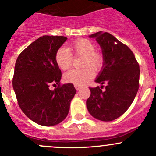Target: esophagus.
<instances>
[{
  "label": "esophagus",
  "instance_id": "obj_1",
  "mask_svg": "<svg viewBox=\"0 0 156 156\" xmlns=\"http://www.w3.org/2000/svg\"><path fill=\"white\" fill-rule=\"evenodd\" d=\"M75 88L76 89V90H79L81 88V87L79 85H75Z\"/></svg>",
  "mask_w": 156,
  "mask_h": 156
}]
</instances>
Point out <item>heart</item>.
Listing matches in <instances>:
<instances>
[{"label": "heart", "mask_w": 156, "mask_h": 156, "mask_svg": "<svg viewBox=\"0 0 156 156\" xmlns=\"http://www.w3.org/2000/svg\"><path fill=\"white\" fill-rule=\"evenodd\" d=\"M70 50L76 55L84 57L83 66L87 68L82 69H73L65 73L64 81L66 83L75 85H83L93 78L94 71H98L101 68L104 63V58L101 53L95 51V45L91 41L86 38H81L72 43L69 45ZM55 62L58 67L62 70H67L73 64V55L69 49L65 47L59 48L55 53ZM88 66L93 68L92 69Z\"/></svg>", "instance_id": "obj_1"}]
</instances>
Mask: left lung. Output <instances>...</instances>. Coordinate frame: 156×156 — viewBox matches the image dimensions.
I'll list each match as a JSON object with an SVG mask.
<instances>
[{
	"label": "left lung",
	"mask_w": 156,
	"mask_h": 156,
	"mask_svg": "<svg viewBox=\"0 0 156 156\" xmlns=\"http://www.w3.org/2000/svg\"><path fill=\"white\" fill-rule=\"evenodd\" d=\"M89 37L95 38L100 45L104 63L95 81L101 87H90L87 109L98 120L113 121L127 110L136 98L139 87V65L131 49L108 32H98ZM103 84H106L104 91Z\"/></svg>",
	"instance_id": "left-lung-1"
}]
</instances>
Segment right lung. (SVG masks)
Returning <instances> with one entry per match:
<instances>
[{
  "mask_svg": "<svg viewBox=\"0 0 156 156\" xmlns=\"http://www.w3.org/2000/svg\"><path fill=\"white\" fill-rule=\"evenodd\" d=\"M67 40L64 36L44 35L29 45L17 58L12 87L18 105L39 125L58 124L66 119L76 93L73 83L60 85L61 71L55 53ZM58 84L51 90V84Z\"/></svg>",
  "mask_w": 156,
  "mask_h": 156,
  "instance_id": "1",
  "label": "right lung"
}]
</instances>
